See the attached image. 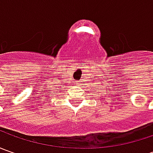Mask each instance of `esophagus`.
I'll use <instances>...</instances> for the list:
<instances>
[{
    "mask_svg": "<svg viewBox=\"0 0 153 153\" xmlns=\"http://www.w3.org/2000/svg\"><path fill=\"white\" fill-rule=\"evenodd\" d=\"M76 85H79L80 84L79 81H76Z\"/></svg>",
    "mask_w": 153,
    "mask_h": 153,
    "instance_id": "esophagus-1",
    "label": "esophagus"
}]
</instances>
